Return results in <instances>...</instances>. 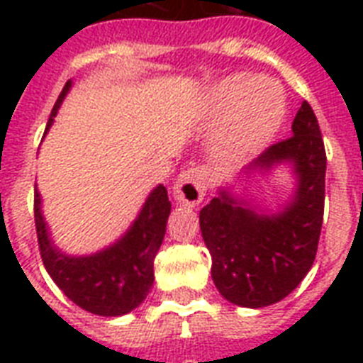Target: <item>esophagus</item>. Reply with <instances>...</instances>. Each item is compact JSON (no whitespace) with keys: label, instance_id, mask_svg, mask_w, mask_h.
<instances>
[{"label":"esophagus","instance_id":"esophagus-1","mask_svg":"<svg viewBox=\"0 0 363 363\" xmlns=\"http://www.w3.org/2000/svg\"><path fill=\"white\" fill-rule=\"evenodd\" d=\"M207 188H209V171L205 167H190L179 175L173 186V194L179 203L196 207L205 198Z\"/></svg>","mask_w":363,"mask_h":363}]
</instances>
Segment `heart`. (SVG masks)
Masks as SVG:
<instances>
[{
	"instance_id": "heart-1",
	"label": "heart",
	"mask_w": 363,
	"mask_h": 363,
	"mask_svg": "<svg viewBox=\"0 0 363 363\" xmlns=\"http://www.w3.org/2000/svg\"><path fill=\"white\" fill-rule=\"evenodd\" d=\"M209 113L226 118L218 143L228 152H247L264 145L284 116V96L264 77H232L211 92Z\"/></svg>"
}]
</instances>
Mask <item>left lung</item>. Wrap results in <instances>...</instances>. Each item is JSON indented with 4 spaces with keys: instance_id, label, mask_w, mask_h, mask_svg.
Masks as SVG:
<instances>
[{
    "instance_id": "8db88e82",
    "label": "left lung",
    "mask_w": 363,
    "mask_h": 363,
    "mask_svg": "<svg viewBox=\"0 0 363 363\" xmlns=\"http://www.w3.org/2000/svg\"><path fill=\"white\" fill-rule=\"evenodd\" d=\"M292 137L271 145L247 169H269L290 162L298 190L275 215H264L220 190L199 211L201 235L213 258L218 292L239 307H267L303 281L315 262L326 184V148L315 113L301 104Z\"/></svg>"
}]
</instances>
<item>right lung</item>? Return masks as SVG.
Instances as JSON below:
<instances>
[{"instance_id": "1", "label": "right lung", "mask_w": 363, "mask_h": 363, "mask_svg": "<svg viewBox=\"0 0 363 363\" xmlns=\"http://www.w3.org/2000/svg\"><path fill=\"white\" fill-rule=\"evenodd\" d=\"M71 88L65 82L56 99L47 130ZM171 213V201L165 186H156L143 205L131 228L105 250L92 256H67L60 252L48 238L47 224L41 215V198L35 190L37 242L45 269L56 286L81 309L99 316H121L145 301L154 282V258L165 235V224Z\"/></svg>"}]
</instances>
